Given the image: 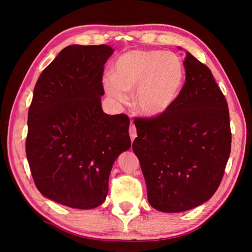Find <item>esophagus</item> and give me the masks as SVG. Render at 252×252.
I'll return each instance as SVG.
<instances>
[{"mask_svg": "<svg viewBox=\"0 0 252 252\" xmlns=\"http://www.w3.org/2000/svg\"><path fill=\"white\" fill-rule=\"evenodd\" d=\"M129 133H130V138H131V141H133L136 136V129L133 123H131L130 125V129H129Z\"/></svg>", "mask_w": 252, "mask_h": 252, "instance_id": "1", "label": "esophagus"}]
</instances>
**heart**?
Here are the masks:
<instances>
[{
  "label": "heart",
  "mask_w": 252,
  "mask_h": 252,
  "mask_svg": "<svg viewBox=\"0 0 252 252\" xmlns=\"http://www.w3.org/2000/svg\"><path fill=\"white\" fill-rule=\"evenodd\" d=\"M185 67L179 55L159 50H136L117 60L113 75L103 80L104 90L120 103L127 92H136V109L144 117L157 118L167 112L180 94Z\"/></svg>",
  "instance_id": "heart-1"
}]
</instances>
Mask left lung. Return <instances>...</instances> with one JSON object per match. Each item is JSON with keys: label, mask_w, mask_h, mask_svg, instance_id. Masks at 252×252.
Masks as SVG:
<instances>
[{"label": "left lung", "mask_w": 252, "mask_h": 252, "mask_svg": "<svg viewBox=\"0 0 252 252\" xmlns=\"http://www.w3.org/2000/svg\"><path fill=\"white\" fill-rule=\"evenodd\" d=\"M186 83L167 112L136 118L132 149L146 179L148 201L162 212L208 201L231 151L229 110L210 69L186 52Z\"/></svg>", "instance_id": "left-lung-1"}]
</instances>
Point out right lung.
Returning <instances> with one entry per match:
<instances>
[{
    "label": "right lung",
    "instance_id": "add662e5",
    "mask_svg": "<svg viewBox=\"0 0 252 252\" xmlns=\"http://www.w3.org/2000/svg\"><path fill=\"white\" fill-rule=\"evenodd\" d=\"M109 45H69L42 72L29 109L25 151L37 190L76 209L104 202L114 161L131 147L130 120L101 108Z\"/></svg>",
    "mask_w": 252,
    "mask_h": 252
}]
</instances>
